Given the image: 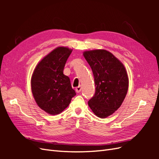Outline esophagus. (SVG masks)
<instances>
[{
	"label": "esophagus",
	"mask_w": 159,
	"mask_h": 159,
	"mask_svg": "<svg viewBox=\"0 0 159 159\" xmlns=\"http://www.w3.org/2000/svg\"><path fill=\"white\" fill-rule=\"evenodd\" d=\"M81 86H78V87H77L75 88V91H76L77 93H80V91H81Z\"/></svg>",
	"instance_id": "1"
}]
</instances>
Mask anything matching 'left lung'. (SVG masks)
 <instances>
[{"label":"left lung","mask_w":159,"mask_h":159,"mask_svg":"<svg viewBox=\"0 0 159 159\" xmlns=\"http://www.w3.org/2000/svg\"><path fill=\"white\" fill-rule=\"evenodd\" d=\"M94 76L95 93L88 105L95 115L105 118L121 106L127 93L129 79L123 64L105 50L84 52Z\"/></svg>","instance_id":"obj_1"}]
</instances>
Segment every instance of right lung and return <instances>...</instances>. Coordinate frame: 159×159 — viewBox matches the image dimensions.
I'll return each mask as SVG.
<instances>
[{"label":"right lung","mask_w":159,"mask_h":159,"mask_svg":"<svg viewBox=\"0 0 159 159\" xmlns=\"http://www.w3.org/2000/svg\"><path fill=\"white\" fill-rule=\"evenodd\" d=\"M72 50L56 48L46 56L33 72L31 89L37 105L50 115L61 113L76 95L70 80L63 74L66 61Z\"/></svg>","instance_id":"right-lung-1"}]
</instances>
